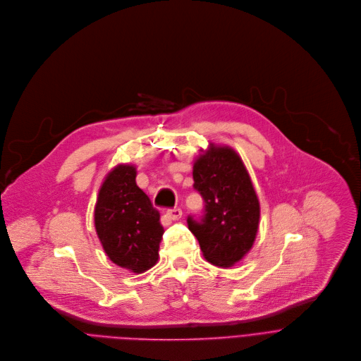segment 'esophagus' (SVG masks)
<instances>
[{"instance_id":"34e87169","label":"esophagus","mask_w":361,"mask_h":361,"mask_svg":"<svg viewBox=\"0 0 361 361\" xmlns=\"http://www.w3.org/2000/svg\"><path fill=\"white\" fill-rule=\"evenodd\" d=\"M166 216L171 221H179L182 218V210L180 209H171L166 212Z\"/></svg>"}]
</instances>
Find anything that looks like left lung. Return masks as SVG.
I'll return each mask as SVG.
<instances>
[{
    "instance_id": "obj_1",
    "label": "left lung",
    "mask_w": 361,
    "mask_h": 361,
    "mask_svg": "<svg viewBox=\"0 0 361 361\" xmlns=\"http://www.w3.org/2000/svg\"><path fill=\"white\" fill-rule=\"evenodd\" d=\"M193 161L195 189L206 203L204 219H188L203 257L218 267H232L253 247L260 203L240 155L228 145L209 142Z\"/></svg>"
}]
</instances>
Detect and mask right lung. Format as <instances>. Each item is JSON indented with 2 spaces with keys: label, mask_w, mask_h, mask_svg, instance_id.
Returning <instances> with one entry per match:
<instances>
[{
  "label": "right lung",
  "mask_w": 361,
  "mask_h": 361,
  "mask_svg": "<svg viewBox=\"0 0 361 361\" xmlns=\"http://www.w3.org/2000/svg\"><path fill=\"white\" fill-rule=\"evenodd\" d=\"M136 166L118 164L98 190L94 224L106 256L119 267L143 273L159 259L161 214L136 185Z\"/></svg>",
  "instance_id": "right-lung-1"
}]
</instances>
